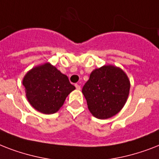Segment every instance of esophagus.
Returning a JSON list of instances; mask_svg holds the SVG:
<instances>
[{
    "label": "esophagus",
    "instance_id": "34e87169",
    "mask_svg": "<svg viewBox=\"0 0 159 159\" xmlns=\"http://www.w3.org/2000/svg\"><path fill=\"white\" fill-rule=\"evenodd\" d=\"M75 87H76V88H77V90H81V86L78 84H75Z\"/></svg>",
    "mask_w": 159,
    "mask_h": 159
}]
</instances>
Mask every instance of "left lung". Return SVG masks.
I'll use <instances>...</instances> for the list:
<instances>
[{
    "label": "left lung",
    "instance_id": "left-lung-1",
    "mask_svg": "<svg viewBox=\"0 0 159 159\" xmlns=\"http://www.w3.org/2000/svg\"><path fill=\"white\" fill-rule=\"evenodd\" d=\"M129 89V79L120 67L105 65L91 72L82 92L92 116L106 120L121 111L127 102Z\"/></svg>",
    "mask_w": 159,
    "mask_h": 159
}]
</instances>
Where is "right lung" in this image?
Segmentation results:
<instances>
[{"mask_svg": "<svg viewBox=\"0 0 159 159\" xmlns=\"http://www.w3.org/2000/svg\"><path fill=\"white\" fill-rule=\"evenodd\" d=\"M29 103L39 112L56 113L67 97L75 90L68 77L50 62L38 65L29 71L22 81Z\"/></svg>", "mask_w": 159, "mask_h": 159, "instance_id": "obj_1", "label": "right lung"}]
</instances>
